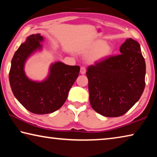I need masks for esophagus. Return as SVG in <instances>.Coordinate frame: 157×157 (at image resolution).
<instances>
[{
    "label": "esophagus",
    "instance_id": "1",
    "mask_svg": "<svg viewBox=\"0 0 157 157\" xmlns=\"http://www.w3.org/2000/svg\"><path fill=\"white\" fill-rule=\"evenodd\" d=\"M86 68L84 67V66H82V67L80 68V73L82 74V75H84V74L86 73Z\"/></svg>",
    "mask_w": 157,
    "mask_h": 157
}]
</instances>
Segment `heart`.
<instances>
[{
  "mask_svg": "<svg viewBox=\"0 0 157 157\" xmlns=\"http://www.w3.org/2000/svg\"><path fill=\"white\" fill-rule=\"evenodd\" d=\"M83 52H89L87 55L89 62L95 63L109 57L112 54L113 47L107 42L98 40L86 45L83 48Z\"/></svg>",
  "mask_w": 157,
  "mask_h": 157,
  "instance_id": "1",
  "label": "heart"
}]
</instances>
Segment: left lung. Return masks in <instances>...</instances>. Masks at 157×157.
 <instances>
[{
    "instance_id": "1",
    "label": "left lung",
    "mask_w": 157,
    "mask_h": 157,
    "mask_svg": "<svg viewBox=\"0 0 157 157\" xmlns=\"http://www.w3.org/2000/svg\"><path fill=\"white\" fill-rule=\"evenodd\" d=\"M120 52L86 69L90 103L93 109L106 117L127 112L140 99L145 86V62L139 44L127 39Z\"/></svg>"
}]
</instances>
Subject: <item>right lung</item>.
<instances>
[{
    "label": "right lung",
    "mask_w": 157,
    "mask_h": 157,
    "mask_svg": "<svg viewBox=\"0 0 157 157\" xmlns=\"http://www.w3.org/2000/svg\"><path fill=\"white\" fill-rule=\"evenodd\" d=\"M40 34H31L15 52L9 73L13 94L26 109L36 114L50 113L62 107L71 86L78 78L79 66H68L58 62L50 66L45 80L34 82L27 78L24 71L26 59L36 50L41 49Z\"/></svg>",
    "instance_id": "1"
}]
</instances>
